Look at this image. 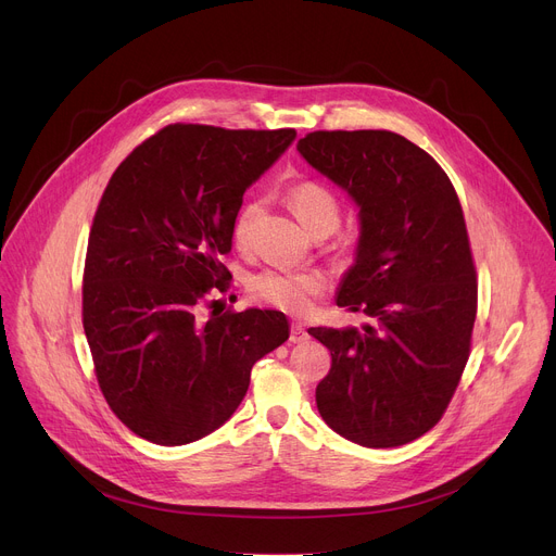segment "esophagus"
<instances>
[{"instance_id":"esophagus-1","label":"esophagus","mask_w":556,"mask_h":556,"mask_svg":"<svg viewBox=\"0 0 556 556\" xmlns=\"http://www.w3.org/2000/svg\"><path fill=\"white\" fill-rule=\"evenodd\" d=\"M309 337H307V332H305V328L301 326V324H292V328H290V343H303V341H307Z\"/></svg>"}]
</instances>
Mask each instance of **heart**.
I'll list each match as a JSON object with an SVG mask.
<instances>
[{
    "mask_svg": "<svg viewBox=\"0 0 556 556\" xmlns=\"http://www.w3.org/2000/svg\"><path fill=\"white\" fill-rule=\"evenodd\" d=\"M288 204L294 211L301 226L312 232L314 228L334 230L341 217L337 195L321 182L305 180L288 191ZM264 202L249 200L232 219V240L237 247H247L253 226L262 215ZM326 290V277L321 273H292V270H264L251 279V294L290 314H303L312 307L314 299Z\"/></svg>",
    "mask_w": 556,
    "mask_h": 556,
    "instance_id": "obj_1",
    "label": "heart"
}]
</instances>
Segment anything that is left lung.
<instances>
[{"label":"left lung","mask_w":556,"mask_h":556,"mask_svg":"<svg viewBox=\"0 0 556 556\" xmlns=\"http://www.w3.org/2000/svg\"><path fill=\"white\" fill-rule=\"evenodd\" d=\"M296 149L358 206L337 305L369 316L361 330H307L332 354L316 407L350 442L407 444L438 425L470 352L478 275L457 193L425 149L393 131H312Z\"/></svg>","instance_id":"obj_1"}]
</instances>
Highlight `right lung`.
<instances>
[{"label": "right lung", "instance_id": "obj_1", "mask_svg": "<svg viewBox=\"0 0 556 556\" xmlns=\"http://www.w3.org/2000/svg\"><path fill=\"white\" fill-rule=\"evenodd\" d=\"M294 129L169 125L118 165L99 202L84 273V330L110 409L163 446L219 429L253 365L290 337L283 312L200 314L226 288L244 191Z\"/></svg>", "mask_w": 556, "mask_h": 556}]
</instances>
